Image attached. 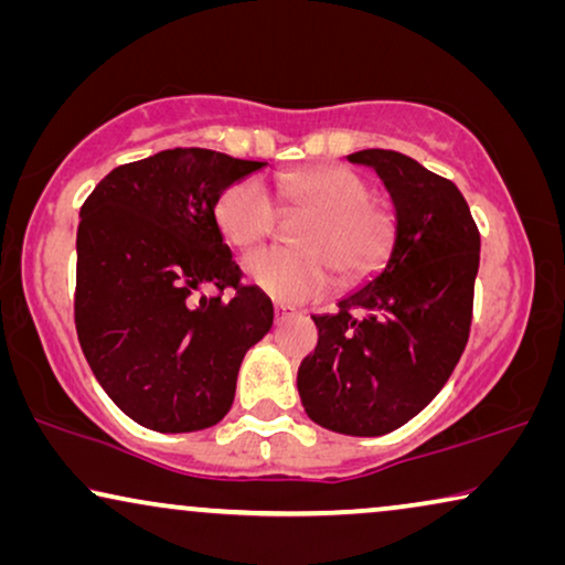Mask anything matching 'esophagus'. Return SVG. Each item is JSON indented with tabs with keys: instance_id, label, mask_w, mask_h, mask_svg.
I'll use <instances>...</instances> for the list:
<instances>
[{
	"instance_id": "esophagus-1",
	"label": "esophagus",
	"mask_w": 565,
	"mask_h": 565,
	"mask_svg": "<svg viewBox=\"0 0 565 565\" xmlns=\"http://www.w3.org/2000/svg\"><path fill=\"white\" fill-rule=\"evenodd\" d=\"M292 313H296V308H292L290 303H275V321H277V323L288 321Z\"/></svg>"
}]
</instances>
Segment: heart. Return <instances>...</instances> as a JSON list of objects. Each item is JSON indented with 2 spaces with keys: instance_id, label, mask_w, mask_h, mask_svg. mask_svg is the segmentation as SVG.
I'll list each match as a JSON object with an SVG mask.
<instances>
[{
  "instance_id": "b5f03b06",
  "label": "heart",
  "mask_w": 565,
  "mask_h": 565,
  "mask_svg": "<svg viewBox=\"0 0 565 565\" xmlns=\"http://www.w3.org/2000/svg\"><path fill=\"white\" fill-rule=\"evenodd\" d=\"M280 198L290 211L311 213L298 228L303 249H259L244 259V275L254 288L285 303L319 298L334 282L367 280L388 257L396 221L377 205L370 184L347 167L327 164L288 174ZM277 200L259 177L228 184L215 203V223L231 246L262 242L277 223Z\"/></svg>"
}]
</instances>
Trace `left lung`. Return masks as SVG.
I'll return each mask as SVG.
<instances>
[{"label": "left lung", "instance_id": "obj_1", "mask_svg": "<svg viewBox=\"0 0 565 565\" xmlns=\"http://www.w3.org/2000/svg\"><path fill=\"white\" fill-rule=\"evenodd\" d=\"M375 169L396 211L388 262L334 313L311 316L313 354L298 393L323 429L377 437L404 427L443 391L466 350L481 234L450 180L398 151L347 157Z\"/></svg>", "mask_w": 565, "mask_h": 565}]
</instances>
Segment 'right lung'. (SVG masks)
<instances>
[{
	"mask_svg": "<svg viewBox=\"0 0 565 565\" xmlns=\"http://www.w3.org/2000/svg\"><path fill=\"white\" fill-rule=\"evenodd\" d=\"M211 149L115 167L76 231L74 321L113 404L146 429L198 431L228 414L244 354L273 329V300L242 285L215 223L221 192L265 169ZM207 284L235 288L189 303Z\"/></svg>",
	"mask_w": 565,
	"mask_h": 565,
	"instance_id": "obj_1",
	"label": "right lung"
}]
</instances>
